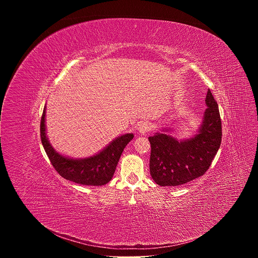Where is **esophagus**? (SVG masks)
Segmentation results:
<instances>
[{
  "label": "esophagus",
  "mask_w": 258,
  "mask_h": 258,
  "mask_svg": "<svg viewBox=\"0 0 258 258\" xmlns=\"http://www.w3.org/2000/svg\"><path fill=\"white\" fill-rule=\"evenodd\" d=\"M138 130L142 135H145V134H147V133L151 131V125L148 121H144V122L140 123Z\"/></svg>",
  "instance_id": "1"
}]
</instances>
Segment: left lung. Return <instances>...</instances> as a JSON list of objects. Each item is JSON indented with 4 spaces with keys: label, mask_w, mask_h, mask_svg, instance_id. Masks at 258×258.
Listing matches in <instances>:
<instances>
[{
    "label": "left lung",
    "mask_w": 258,
    "mask_h": 258,
    "mask_svg": "<svg viewBox=\"0 0 258 258\" xmlns=\"http://www.w3.org/2000/svg\"><path fill=\"white\" fill-rule=\"evenodd\" d=\"M199 134L178 142L165 134L149 137L150 174L159 186H180L203 175L212 163L222 143V119L210 90Z\"/></svg>",
    "instance_id": "1"
}]
</instances>
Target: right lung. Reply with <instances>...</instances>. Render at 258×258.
Here are the masks:
<instances>
[{
  "label": "right lung",
  "mask_w": 258,
  "mask_h": 258,
  "mask_svg": "<svg viewBox=\"0 0 258 258\" xmlns=\"http://www.w3.org/2000/svg\"><path fill=\"white\" fill-rule=\"evenodd\" d=\"M46 108L41 119V140L55 170L67 180L86 186H103L112 178L125 146L134 135L126 134L114 140L99 154L81 160L66 158L57 153L46 137Z\"/></svg>",
  "instance_id": "1"
}]
</instances>
